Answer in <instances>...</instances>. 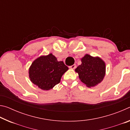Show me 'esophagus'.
Returning a JSON list of instances; mask_svg holds the SVG:
<instances>
[{"label": "esophagus", "instance_id": "obj_1", "mask_svg": "<svg viewBox=\"0 0 130 130\" xmlns=\"http://www.w3.org/2000/svg\"><path fill=\"white\" fill-rule=\"evenodd\" d=\"M69 68H70V69H75V68H76V64H74V65H72V66H70V67H69Z\"/></svg>", "mask_w": 130, "mask_h": 130}]
</instances>
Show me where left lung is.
Masks as SVG:
<instances>
[{"label": "left lung", "instance_id": "1", "mask_svg": "<svg viewBox=\"0 0 130 130\" xmlns=\"http://www.w3.org/2000/svg\"><path fill=\"white\" fill-rule=\"evenodd\" d=\"M81 64L75 72L82 83L88 88L94 87L100 83L105 75V63L99 57H92L86 54L81 58Z\"/></svg>", "mask_w": 130, "mask_h": 130}]
</instances>
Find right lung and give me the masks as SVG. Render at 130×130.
Instances as JSON below:
<instances>
[{
  "instance_id": "1",
  "label": "right lung",
  "mask_w": 130,
  "mask_h": 130,
  "mask_svg": "<svg viewBox=\"0 0 130 130\" xmlns=\"http://www.w3.org/2000/svg\"><path fill=\"white\" fill-rule=\"evenodd\" d=\"M68 69L63 61H58L50 53L36 59L29 68L28 74L34 84L39 88L48 91L60 82L62 75Z\"/></svg>"
}]
</instances>
